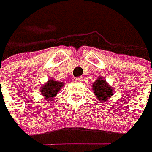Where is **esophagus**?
Here are the masks:
<instances>
[{
    "label": "esophagus",
    "mask_w": 152,
    "mask_h": 152,
    "mask_svg": "<svg viewBox=\"0 0 152 152\" xmlns=\"http://www.w3.org/2000/svg\"><path fill=\"white\" fill-rule=\"evenodd\" d=\"M74 81H75V82H77V83H80V82H82V77H76Z\"/></svg>",
    "instance_id": "34e87169"
}]
</instances>
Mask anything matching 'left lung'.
<instances>
[{
	"label": "left lung",
	"instance_id": "8db88e82",
	"mask_svg": "<svg viewBox=\"0 0 152 152\" xmlns=\"http://www.w3.org/2000/svg\"><path fill=\"white\" fill-rule=\"evenodd\" d=\"M92 88L96 97L98 98V100H101V101H104V100L108 99L113 94V90L111 89V88L102 78H98V80L94 82V84L92 85Z\"/></svg>",
	"mask_w": 152,
	"mask_h": 152
}]
</instances>
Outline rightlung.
Segmentation results:
<instances>
[{
  "mask_svg": "<svg viewBox=\"0 0 152 152\" xmlns=\"http://www.w3.org/2000/svg\"><path fill=\"white\" fill-rule=\"evenodd\" d=\"M64 83L58 82L55 80H49L45 85H44L43 88L41 89V93L43 96H45V99H51L59 92V90L61 89Z\"/></svg>",
  "mask_w": 152,
  "mask_h": 152,
  "instance_id": "add662e5",
  "label": "right lung"
}]
</instances>
